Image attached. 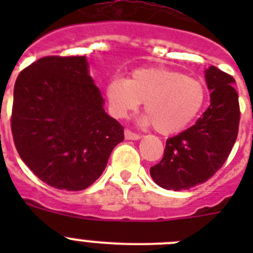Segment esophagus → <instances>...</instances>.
I'll return each mask as SVG.
<instances>
[{
    "label": "esophagus",
    "instance_id": "1",
    "mask_svg": "<svg viewBox=\"0 0 253 253\" xmlns=\"http://www.w3.org/2000/svg\"><path fill=\"white\" fill-rule=\"evenodd\" d=\"M124 135H125V139H128V140H138L140 138L139 134L133 133V131H130L129 129H126V130L124 131Z\"/></svg>",
    "mask_w": 253,
    "mask_h": 253
}]
</instances>
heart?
<instances>
[{"mask_svg":"<svg viewBox=\"0 0 253 253\" xmlns=\"http://www.w3.org/2000/svg\"><path fill=\"white\" fill-rule=\"evenodd\" d=\"M110 110L125 118L144 102V124L161 134L184 129L202 110L205 90L202 82L175 69L147 67L133 71L129 80L114 78L106 86Z\"/></svg>","mask_w":253,"mask_h":253,"instance_id":"1","label":"heart"}]
</instances>
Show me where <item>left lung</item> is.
<instances>
[{
	"mask_svg": "<svg viewBox=\"0 0 253 253\" xmlns=\"http://www.w3.org/2000/svg\"><path fill=\"white\" fill-rule=\"evenodd\" d=\"M205 80L210 106L193 126L167 139L162 160L149 169L163 189L189 190L209 180L236 143L241 115L236 81L214 66L205 71Z\"/></svg>",
	"mask_w": 253,
	"mask_h": 253,
	"instance_id": "left-lung-1",
	"label": "left lung"
}]
</instances>
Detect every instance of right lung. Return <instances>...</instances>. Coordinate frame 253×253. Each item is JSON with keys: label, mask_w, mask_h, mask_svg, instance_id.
<instances>
[{"label": "right lung", "mask_w": 253, "mask_h": 253, "mask_svg": "<svg viewBox=\"0 0 253 253\" xmlns=\"http://www.w3.org/2000/svg\"><path fill=\"white\" fill-rule=\"evenodd\" d=\"M11 130L21 160L49 186L84 190L101 176L124 128L104 110L86 57L50 55L20 72Z\"/></svg>", "instance_id": "add662e5"}]
</instances>
